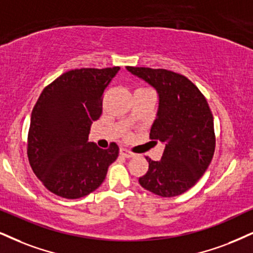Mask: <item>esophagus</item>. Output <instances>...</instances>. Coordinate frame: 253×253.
<instances>
[{
	"instance_id": "obj_1",
	"label": "esophagus",
	"mask_w": 253,
	"mask_h": 253,
	"mask_svg": "<svg viewBox=\"0 0 253 253\" xmlns=\"http://www.w3.org/2000/svg\"><path fill=\"white\" fill-rule=\"evenodd\" d=\"M120 152H121V155L123 156V157H126V158H130V157H132V156H133L131 151H129L127 149H124V148H122Z\"/></svg>"
}]
</instances>
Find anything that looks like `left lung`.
<instances>
[{
    "label": "left lung",
    "instance_id": "8db88e82",
    "mask_svg": "<svg viewBox=\"0 0 253 253\" xmlns=\"http://www.w3.org/2000/svg\"><path fill=\"white\" fill-rule=\"evenodd\" d=\"M126 69L157 91L160 103L150 138L165 144L161 161L145 157L149 169L138 182L161 197L182 195L204 174L214 154L213 117L207 98L180 74L144 67Z\"/></svg>",
    "mask_w": 253,
    "mask_h": 253
}]
</instances>
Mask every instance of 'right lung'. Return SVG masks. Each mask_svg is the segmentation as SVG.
Returning <instances> with one entry per match:
<instances>
[{
  "mask_svg": "<svg viewBox=\"0 0 253 253\" xmlns=\"http://www.w3.org/2000/svg\"><path fill=\"white\" fill-rule=\"evenodd\" d=\"M120 67L70 70L46 85L31 112L27 154L37 178L49 191L76 199L95 191L118 157L111 143L103 150L88 142L102 114L103 92Z\"/></svg>",
  "mask_w": 253,
  "mask_h": 253,
  "instance_id": "right-lung-1",
  "label": "right lung"
}]
</instances>
